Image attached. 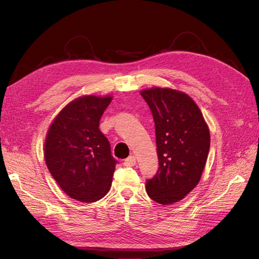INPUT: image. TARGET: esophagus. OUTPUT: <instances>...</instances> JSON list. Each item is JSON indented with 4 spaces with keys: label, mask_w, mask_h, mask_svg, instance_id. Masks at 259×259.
<instances>
[{
    "label": "esophagus",
    "mask_w": 259,
    "mask_h": 259,
    "mask_svg": "<svg viewBox=\"0 0 259 259\" xmlns=\"http://www.w3.org/2000/svg\"><path fill=\"white\" fill-rule=\"evenodd\" d=\"M135 163H136V158L134 156H130L124 160V166H126V167H132V166H134Z\"/></svg>",
    "instance_id": "obj_1"
}]
</instances>
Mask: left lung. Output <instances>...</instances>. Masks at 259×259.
<instances>
[{"label": "left lung", "mask_w": 259, "mask_h": 259, "mask_svg": "<svg viewBox=\"0 0 259 259\" xmlns=\"http://www.w3.org/2000/svg\"><path fill=\"white\" fill-rule=\"evenodd\" d=\"M155 122L159 169L146 190L159 204L184 199L199 184L210 149V130L187 93L153 87L141 91Z\"/></svg>", "instance_id": "obj_1"}]
</instances>
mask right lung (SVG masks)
<instances>
[{
  "label": "right lung",
  "mask_w": 259,
  "mask_h": 259,
  "mask_svg": "<svg viewBox=\"0 0 259 259\" xmlns=\"http://www.w3.org/2000/svg\"><path fill=\"white\" fill-rule=\"evenodd\" d=\"M111 96H82L69 102L50 124L44 157L49 172L69 197L91 203L110 191L115 159L99 128Z\"/></svg>",
  "instance_id": "obj_1"
}]
</instances>
